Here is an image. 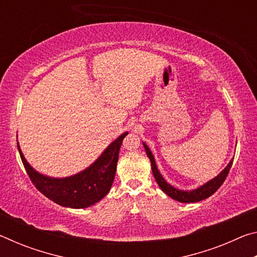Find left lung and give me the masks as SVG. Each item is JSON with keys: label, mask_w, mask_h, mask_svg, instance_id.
Listing matches in <instances>:
<instances>
[{"label": "left lung", "mask_w": 257, "mask_h": 257, "mask_svg": "<svg viewBox=\"0 0 257 257\" xmlns=\"http://www.w3.org/2000/svg\"><path fill=\"white\" fill-rule=\"evenodd\" d=\"M143 145H144V147H145L147 156L150 158L151 164H152V171H153L154 178H155L156 182L159 184L160 188L162 189L164 193L168 195V196H170L171 198L176 199V201L181 202V203H195V202L203 201V199L210 197L211 195L214 194L215 191L220 188L221 185L224 182V180L227 179L229 171H230V169H231V165H232V161H230V163L227 165V168H225L219 176H216L214 179H212L211 181L206 182L205 185H203L202 187H199V188H197V189L190 190V191L179 190V189L175 188V187H172L171 185H169L168 182L163 179V177L161 176V173L158 170V167H156L154 156H153V154H152V152L150 151V149L147 147L145 143H143Z\"/></svg>", "instance_id": "obj_1"}]
</instances>
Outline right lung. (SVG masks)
<instances>
[{
    "mask_svg": "<svg viewBox=\"0 0 257 257\" xmlns=\"http://www.w3.org/2000/svg\"><path fill=\"white\" fill-rule=\"evenodd\" d=\"M127 135L128 133H124L115 139L86 170L62 179L43 176L35 171L26 161L19 144L17 145L26 172L33 185L44 196L61 206L84 208L101 201L110 190L114 179L120 147Z\"/></svg>",
    "mask_w": 257,
    "mask_h": 257,
    "instance_id": "obj_1",
    "label": "right lung"
}]
</instances>
